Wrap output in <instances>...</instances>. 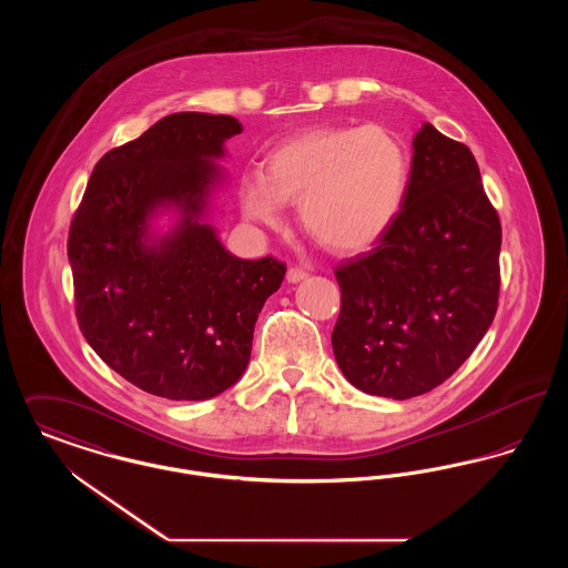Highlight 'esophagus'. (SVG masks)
I'll return each mask as SVG.
<instances>
[{
    "label": "esophagus",
    "instance_id": "1",
    "mask_svg": "<svg viewBox=\"0 0 568 568\" xmlns=\"http://www.w3.org/2000/svg\"><path fill=\"white\" fill-rule=\"evenodd\" d=\"M306 276H308V274L304 271H300V268H290V271H287V283H292V285H294V283L304 281Z\"/></svg>",
    "mask_w": 568,
    "mask_h": 568
}]
</instances>
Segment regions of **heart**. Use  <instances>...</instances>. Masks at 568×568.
I'll return each instance as SVG.
<instances>
[{
  "label": "heart",
  "instance_id": "b5f03b06",
  "mask_svg": "<svg viewBox=\"0 0 568 568\" xmlns=\"http://www.w3.org/2000/svg\"><path fill=\"white\" fill-rule=\"evenodd\" d=\"M408 160L378 125L313 130L278 144L264 174H248L241 202L248 221L278 227L297 202L302 227L334 253L371 248L405 204Z\"/></svg>",
  "mask_w": 568,
  "mask_h": 568
}]
</instances>
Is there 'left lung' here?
<instances>
[{"mask_svg": "<svg viewBox=\"0 0 568 568\" xmlns=\"http://www.w3.org/2000/svg\"><path fill=\"white\" fill-rule=\"evenodd\" d=\"M500 236L470 149L424 123L400 215L336 268L332 349L347 381L406 400L452 377L494 322Z\"/></svg>", "mask_w": 568, "mask_h": 568, "instance_id": "obj_1", "label": "left lung"}]
</instances>
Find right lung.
I'll use <instances>...</instances> for the list:
<instances>
[{"label": "right lung", "mask_w": 568, "mask_h": 568, "mask_svg": "<svg viewBox=\"0 0 568 568\" xmlns=\"http://www.w3.org/2000/svg\"><path fill=\"white\" fill-rule=\"evenodd\" d=\"M230 114L174 112L109 151L72 219L68 260L87 343L168 400H209L243 377L255 322L285 264L232 255L209 223L227 172Z\"/></svg>", "instance_id": "right-lung-1"}]
</instances>
